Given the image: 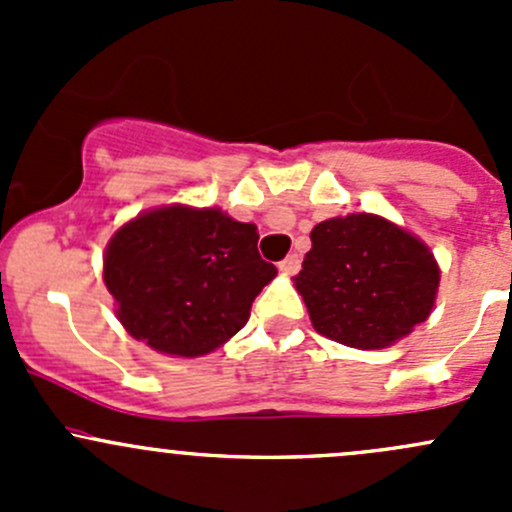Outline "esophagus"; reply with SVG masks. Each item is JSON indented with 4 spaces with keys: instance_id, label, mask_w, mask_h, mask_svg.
I'll use <instances>...</instances> for the list:
<instances>
[{
    "instance_id": "34e87169",
    "label": "esophagus",
    "mask_w": 512,
    "mask_h": 512,
    "mask_svg": "<svg viewBox=\"0 0 512 512\" xmlns=\"http://www.w3.org/2000/svg\"><path fill=\"white\" fill-rule=\"evenodd\" d=\"M299 267H302V257L294 252V255H287L285 260L280 262V272L282 275H294V272H299Z\"/></svg>"
}]
</instances>
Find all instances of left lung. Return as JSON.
I'll list each match as a JSON object with an SVG mask.
<instances>
[{
  "label": "left lung",
  "mask_w": 512,
  "mask_h": 512,
  "mask_svg": "<svg viewBox=\"0 0 512 512\" xmlns=\"http://www.w3.org/2000/svg\"><path fill=\"white\" fill-rule=\"evenodd\" d=\"M309 237L294 287L322 337L384 349L426 322L441 280L426 242L369 213L324 220Z\"/></svg>",
  "instance_id": "8db88e82"
}]
</instances>
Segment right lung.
<instances>
[{
    "label": "right lung",
    "mask_w": 512,
    "mask_h": 512,
    "mask_svg": "<svg viewBox=\"0 0 512 512\" xmlns=\"http://www.w3.org/2000/svg\"><path fill=\"white\" fill-rule=\"evenodd\" d=\"M257 240L252 223L190 205L148 210L118 227L103 255V282L126 332L170 356L223 347L277 275Z\"/></svg>",
    "instance_id": "add662e5"
}]
</instances>
